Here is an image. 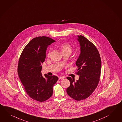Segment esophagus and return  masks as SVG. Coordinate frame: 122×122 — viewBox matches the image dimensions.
<instances>
[{
	"instance_id": "obj_1",
	"label": "esophagus",
	"mask_w": 122,
	"mask_h": 122,
	"mask_svg": "<svg viewBox=\"0 0 122 122\" xmlns=\"http://www.w3.org/2000/svg\"><path fill=\"white\" fill-rule=\"evenodd\" d=\"M64 78V77H63V76H60L59 77V79L60 80H62V79H63Z\"/></svg>"
}]
</instances>
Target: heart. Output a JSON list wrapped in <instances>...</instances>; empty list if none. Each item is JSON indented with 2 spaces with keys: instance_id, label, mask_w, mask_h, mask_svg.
Returning a JSON list of instances; mask_svg holds the SVG:
<instances>
[{
  "instance_id": "heart-1",
  "label": "heart",
  "mask_w": 122,
  "mask_h": 122,
  "mask_svg": "<svg viewBox=\"0 0 122 122\" xmlns=\"http://www.w3.org/2000/svg\"><path fill=\"white\" fill-rule=\"evenodd\" d=\"M61 48L62 49V52H66V51H69L71 52L72 50L71 46L67 43H64L62 44L61 45ZM51 50V49H50L48 51V55H49V54L50 53Z\"/></svg>"
}]
</instances>
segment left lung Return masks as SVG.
<instances>
[{
	"instance_id": "1",
	"label": "left lung",
	"mask_w": 122,
	"mask_h": 122,
	"mask_svg": "<svg viewBox=\"0 0 122 122\" xmlns=\"http://www.w3.org/2000/svg\"><path fill=\"white\" fill-rule=\"evenodd\" d=\"M81 53L76 62V74L79 78L76 81L67 77L70 86L66 89L67 94L77 101L89 97L98 86L101 73V59L97 49L84 36H77Z\"/></svg>"
}]
</instances>
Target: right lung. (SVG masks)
I'll list each match as a JSON object with an SVG mask.
<instances>
[{"label": "right lung", "instance_id": "right-lung-1", "mask_svg": "<svg viewBox=\"0 0 122 122\" xmlns=\"http://www.w3.org/2000/svg\"><path fill=\"white\" fill-rule=\"evenodd\" d=\"M55 41L47 36L32 39L22 51L18 61V72L27 94L36 101L44 102L52 95L54 85L58 77L41 73L48 46Z\"/></svg>", "mask_w": 122, "mask_h": 122}]
</instances>
